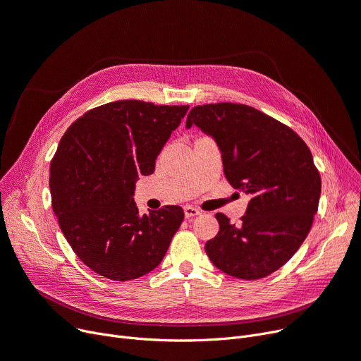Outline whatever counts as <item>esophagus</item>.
<instances>
[{"mask_svg": "<svg viewBox=\"0 0 361 361\" xmlns=\"http://www.w3.org/2000/svg\"><path fill=\"white\" fill-rule=\"evenodd\" d=\"M185 212V217L190 219V217H194V216H198L200 214V210L195 209V207H191V205H186V207L183 209Z\"/></svg>", "mask_w": 361, "mask_h": 361, "instance_id": "esophagus-1", "label": "esophagus"}]
</instances>
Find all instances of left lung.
Segmentation results:
<instances>
[{
    "label": "left lung",
    "mask_w": 361,
    "mask_h": 361,
    "mask_svg": "<svg viewBox=\"0 0 361 361\" xmlns=\"http://www.w3.org/2000/svg\"><path fill=\"white\" fill-rule=\"evenodd\" d=\"M213 136L228 182L251 195L233 225L221 213L205 244L212 263L238 279H262L282 267L312 229L322 180L310 149L283 123L245 104L194 107L186 118Z\"/></svg>",
    "instance_id": "1"
}]
</instances>
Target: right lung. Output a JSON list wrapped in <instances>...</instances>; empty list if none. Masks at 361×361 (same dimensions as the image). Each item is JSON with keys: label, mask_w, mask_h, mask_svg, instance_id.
Listing matches in <instances>:
<instances>
[{"label": "right lung", "mask_w": 361, "mask_h": 361, "mask_svg": "<svg viewBox=\"0 0 361 361\" xmlns=\"http://www.w3.org/2000/svg\"><path fill=\"white\" fill-rule=\"evenodd\" d=\"M188 109L114 101L87 111L63 135L49 166L53 210L72 250L101 276L125 282L149 273L183 221L179 205L141 214L133 192Z\"/></svg>", "instance_id": "1"}]
</instances>
